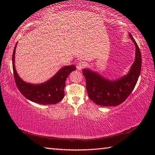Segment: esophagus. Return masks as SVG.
<instances>
[{"label": "esophagus", "instance_id": "1", "mask_svg": "<svg viewBox=\"0 0 155 155\" xmlns=\"http://www.w3.org/2000/svg\"><path fill=\"white\" fill-rule=\"evenodd\" d=\"M85 67H86V64H85L84 62H83V61L78 62L77 64V68L78 71L82 70V69L84 68Z\"/></svg>", "mask_w": 155, "mask_h": 155}]
</instances>
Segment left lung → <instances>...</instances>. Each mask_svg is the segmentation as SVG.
<instances>
[{
    "label": "left lung",
    "mask_w": 155,
    "mask_h": 155,
    "mask_svg": "<svg viewBox=\"0 0 155 155\" xmlns=\"http://www.w3.org/2000/svg\"><path fill=\"white\" fill-rule=\"evenodd\" d=\"M128 35L135 45L136 52L135 60L127 75L118 80L110 81L90 69L83 70L88 97L97 105L114 107L123 103L132 93L139 79L142 65L140 51L132 35Z\"/></svg>",
    "instance_id": "obj_1"
}]
</instances>
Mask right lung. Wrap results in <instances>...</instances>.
<instances>
[{
	"instance_id": "right-lung-1",
	"label": "right lung",
	"mask_w": 155,
	"mask_h": 155,
	"mask_svg": "<svg viewBox=\"0 0 155 155\" xmlns=\"http://www.w3.org/2000/svg\"><path fill=\"white\" fill-rule=\"evenodd\" d=\"M17 42L16 43V46ZM12 53V68L15 81L18 89L23 96L31 101L41 104H54L64 98L65 81L72 71L76 70L74 65L62 67L51 79L42 84L26 83L19 77L15 67V48Z\"/></svg>"
}]
</instances>
